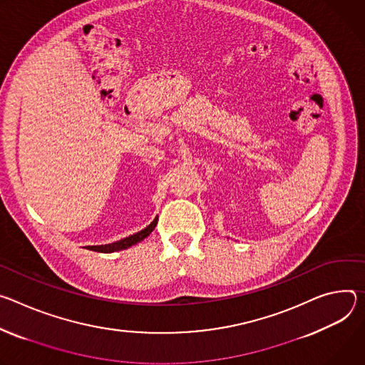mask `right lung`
<instances>
[{
	"mask_svg": "<svg viewBox=\"0 0 365 365\" xmlns=\"http://www.w3.org/2000/svg\"><path fill=\"white\" fill-rule=\"evenodd\" d=\"M156 226V219L149 225L146 226L145 229H142L140 232L135 233V235H130L129 237H125V239H120L117 242H114V244H108V245H98V247H87V250L90 251H96V252H114V251H120V250H126L135 244H138V242L143 240Z\"/></svg>",
	"mask_w": 365,
	"mask_h": 365,
	"instance_id": "add662e5",
	"label": "right lung"
}]
</instances>
